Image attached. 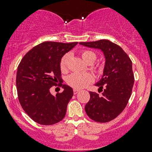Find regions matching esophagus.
<instances>
[{"label":"esophagus","instance_id":"34e87169","mask_svg":"<svg viewBox=\"0 0 152 152\" xmlns=\"http://www.w3.org/2000/svg\"><path fill=\"white\" fill-rule=\"evenodd\" d=\"M79 90H76V89H74V90H73V93H74V95L77 94V93H79Z\"/></svg>","mask_w":152,"mask_h":152}]
</instances>
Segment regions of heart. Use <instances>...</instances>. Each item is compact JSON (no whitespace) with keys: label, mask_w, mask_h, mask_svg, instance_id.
Instances as JSON below:
<instances>
[{"label":"heart","mask_w":152,"mask_h":152,"mask_svg":"<svg viewBox=\"0 0 152 152\" xmlns=\"http://www.w3.org/2000/svg\"><path fill=\"white\" fill-rule=\"evenodd\" d=\"M83 60L85 62L92 60L94 62L96 59V55L94 52L90 50H84L81 53ZM70 54L66 53L62 57L60 60V69L62 72L66 71L67 63H68ZM93 81V76L88 73H74L70 74L67 77V82L69 85L76 89L85 88L87 85L92 83Z\"/></svg>","instance_id":"obj_1"}]
</instances>
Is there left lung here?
I'll return each instance as SVG.
<instances>
[{
	"label": "left lung",
	"instance_id": "8db88e82",
	"mask_svg": "<svg viewBox=\"0 0 152 152\" xmlns=\"http://www.w3.org/2000/svg\"><path fill=\"white\" fill-rule=\"evenodd\" d=\"M79 44L99 49L104 55L103 75L96 84L102 95L90 92V99L85 109L92 120L109 122L122 113L131 96L134 80L132 61L121 48L108 39Z\"/></svg>",
	"mask_w": 152,
	"mask_h": 152
}]
</instances>
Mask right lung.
Returning <instances> with one entry per match:
<instances>
[{
	"instance_id": "right-lung-1",
	"label": "right lung",
	"mask_w": 152,
	"mask_h": 152,
	"mask_svg": "<svg viewBox=\"0 0 152 152\" xmlns=\"http://www.w3.org/2000/svg\"><path fill=\"white\" fill-rule=\"evenodd\" d=\"M77 43L42 42L29 50L18 65V99L24 111L37 124L53 125L65 116L67 104L73 96V89L63 85V92L56 96L50 90L62 80L61 59Z\"/></svg>"
}]
</instances>
